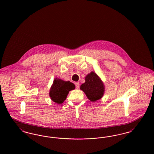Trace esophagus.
Segmentation results:
<instances>
[{
	"instance_id": "1",
	"label": "esophagus",
	"mask_w": 154,
	"mask_h": 154,
	"mask_svg": "<svg viewBox=\"0 0 154 154\" xmlns=\"http://www.w3.org/2000/svg\"><path fill=\"white\" fill-rule=\"evenodd\" d=\"M75 87H76V88H79V87H80V83L79 82H75Z\"/></svg>"
}]
</instances>
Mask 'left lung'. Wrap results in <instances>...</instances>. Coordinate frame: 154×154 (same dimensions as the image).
I'll return each mask as SVG.
<instances>
[{"label": "left lung", "mask_w": 154, "mask_h": 154, "mask_svg": "<svg viewBox=\"0 0 154 154\" xmlns=\"http://www.w3.org/2000/svg\"><path fill=\"white\" fill-rule=\"evenodd\" d=\"M88 99L92 102L100 100L104 95L105 87L100 77L94 72L88 74L85 77V82L80 86Z\"/></svg>", "instance_id": "8db88e82"}]
</instances>
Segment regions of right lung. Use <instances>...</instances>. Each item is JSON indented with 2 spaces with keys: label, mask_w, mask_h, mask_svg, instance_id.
Returning a JSON list of instances; mask_svg holds the SVG:
<instances>
[{
  "label": "right lung",
  "mask_w": 154,
  "mask_h": 154,
  "mask_svg": "<svg viewBox=\"0 0 154 154\" xmlns=\"http://www.w3.org/2000/svg\"><path fill=\"white\" fill-rule=\"evenodd\" d=\"M75 85L68 81L54 79L49 91V97L51 100L57 104L62 103L65 100L69 91L75 89Z\"/></svg>",
  "instance_id": "1"
}]
</instances>
